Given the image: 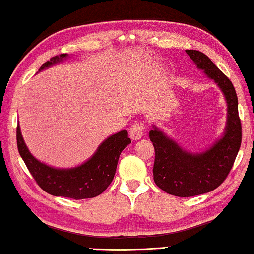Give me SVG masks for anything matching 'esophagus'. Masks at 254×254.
<instances>
[{"mask_svg": "<svg viewBox=\"0 0 254 254\" xmlns=\"http://www.w3.org/2000/svg\"><path fill=\"white\" fill-rule=\"evenodd\" d=\"M144 130H145V126H144L143 122H141V121L135 122L130 127V136H131V139H133V140L140 139V137L143 135Z\"/></svg>", "mask_w": 254, "mask_h": 254, "instance_id": "esophagus-1", "label": "esophagus"}]
</instances>
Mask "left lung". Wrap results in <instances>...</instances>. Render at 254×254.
<instances>
[{"label": "left lung", "mask_w": 254, "mask_h": 254, "mask_svg": "<svg viewBox=\"0 0 254 254\" xmlns=\"http://www.w3.org/2000/svg\"><path fill=\"white\" fill-rule=\"evenodd\" d=\"M186 53L221 87L229 106V119L224 136L200 154L184 151L156 127L150 131L154 147V183L163 191L178 197L201 195L220 186L229 176L242 142L238 96L232 81L205 54L198 50Z\"/></svg>", "instance_id": "1"}]
</instances>
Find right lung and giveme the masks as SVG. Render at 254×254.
Instances as JSON below:
<instances>
[{
    "instance_id": "obj_1",
    "label": "right lung",
    "mask_w": 254,
    "mask_h": 254,
    "mask_svg": "<svg viewBox=\"0 0 254 254\" xmlns=\"http://www.w3.org/2000/svg\"><path fill=\"white\" fill-rule=\"evenodd\" d=\"M67 54L55 56L40 67V70L65 58ZM131 143L127 131L110 136L87 162L74 169H55L38 161L25 145L19 124L16 127V144L21 158L41 189L54 196L72 199L93 198L102 194L114 178L120 154Z\"/></svg>"
}]
</instances>
